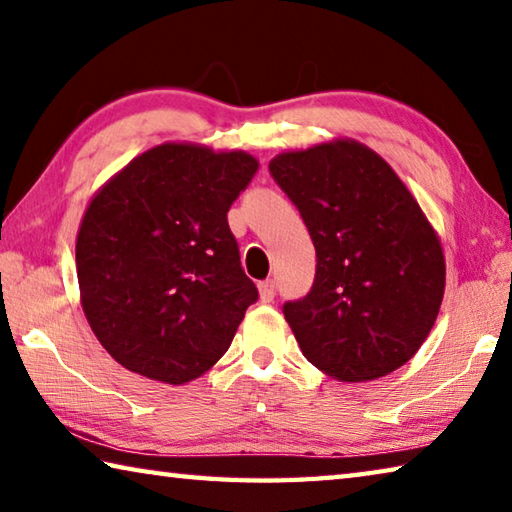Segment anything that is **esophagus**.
I'll list each match as a JSON object with an SVG mask.
<instances>
[{"label":"esophagus","mask_w":512,"mask_h":512,"mask_svg":"<svg viewBox=\"0 0 512 512\" xmlns=\"http://www.w3.org/2000/svg\"><path fill=\"white\" fill-rule=\"evenodd\" d=\"M275 293H277V286L273 279H266V282H259V297H262V302L270 304L275 299Z\"/></svg>","instance_id":"34e87169"}]
</instances>
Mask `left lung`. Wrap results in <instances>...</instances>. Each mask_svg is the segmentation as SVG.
<instances>
[{
    "label": "left lung",
    "instance_id": "left-lung-1",
    "mask_svg": "<svg viewBox=\"0 0 512 512\" xmlns=\"http://www.w3.org/2000/svg\"><path fill=\"white\" fill-rule=\"evenodd\" d=\"M270 175L315 244V282L282 306L310 364L339 382L404 366L444 299L442 244L382 157L353 139L282 153Z\"/></svg>",
    "mask_w": 512,
    "mask_h": 512
}]
</instances>
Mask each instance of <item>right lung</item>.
<instances>
[{
	"instance_id": "obj_1",
	"label": "right lung",
	"mask_w": 512,
	"mask_h": 512,
	"mask_svg": "<svg viewBox=\"0 0 512 512\" xmlns=\"http://www.w3.org/2000/svg\"><path fill=\"white\" fill-rule=\"evenodd\" d=\"M242 150L162 144L90 202L77 279L95 337L133 373L184 384L217 364L257 302L228 208L257 173Z\"/></svg>"
}]
</instances>
